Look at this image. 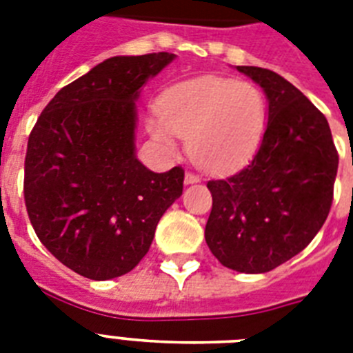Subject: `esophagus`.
Returning <instances> with one entry per match:
<instances>
[{"mask_svg": "<svg viewBox=\"0 0 353 353\" xmlns=\"http://www.w3.org/2000/svg\"><path fill=\"white\" fill-rule=\"evenodd\" d=\"M194 183H199V176H195V174H192V172H186L185 185H194Z\"/></svg>", "mask_w": 353, "mask_h": 353, "instance_id": "1", "label": "esophagus"}]
</instances>
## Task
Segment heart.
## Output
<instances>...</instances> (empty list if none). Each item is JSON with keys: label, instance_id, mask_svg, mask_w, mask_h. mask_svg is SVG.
I'll return each instance as SVG.
<instances>
[{"label": "heart", "instance_id": "heart-1", "mask_svg": "<svg viewBox=\"0 0 353 353\" xmlns=\"http://www.w3.org/2000/svg\"><path fill=\"white\" fill-rule=\"evenodd\" d=\"M268 125V100L251 82L199 77L168 88L150 114L147 129L154 140L176 149V138L188 141V152L206 170H230L259 149Z\"/></svg>", "mask_w": 353, "mask_h": 353}]
</instances>
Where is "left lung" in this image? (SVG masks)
<instances>
[{"instance_id": "left-lung-1", "label": "left lung", "mask_w": 353, "mask_h": 353, "mask_svg": "<svg viewBox=\"0 0 353 353\" xmlns=\"http://www.w3.org/2000/svg\"><path fill=\"white\" fill-rule=\"evenodd\" d=\"M268 99L260 147L242 170L208 181L204 239L239 272H268L303 251L327 221L339 156L332 132L298 88L271 70L236 66Z\"/></svg>"}]
</instances>
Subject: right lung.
I'll return each mask as SVG.
<instances>
[{
    "label": "right lung",
    "mask_w": 353,
    "mask_h": 353,
    "mask_svg": "<svg viewBox=\"0 0 353 353\" xmlns=\"http://www.w3.org/2000/svg\"><path fill=\"white\" fill-rule=\"evenodd\" d=\"M174 59L168 52L105 59L62 88L32 129L26 212L44 248L81 276L132 271L181 197L183 168L149 170L134 143L141 88Z\"/></svg>",
    "instance_id": "right-lung-1"
}]
</instances>
